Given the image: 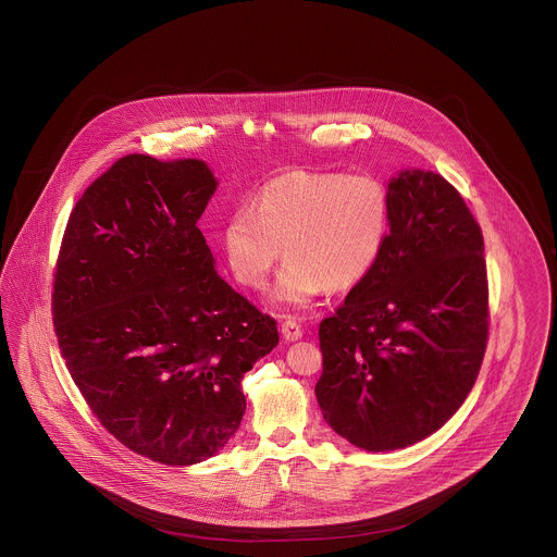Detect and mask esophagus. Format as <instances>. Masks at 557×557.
<instances>
[{
  "instance_id": "esophagus-1",
  "label": "esophagus",
  "mask_w": 557,
  "mask_h": 557,
  "mask_svg": "<svg viewBox=\"0 0 557 557\" xmlns=\"http://www.w3.org/2000/svg\"><path fill=\"white\" fill-rule=\"evenodd\" d=\"M280 332H282L286 342H297V339H301V335H304V330H301V325H299L297 321H286V323H282Z\"/></svg>"
}]
</instances>
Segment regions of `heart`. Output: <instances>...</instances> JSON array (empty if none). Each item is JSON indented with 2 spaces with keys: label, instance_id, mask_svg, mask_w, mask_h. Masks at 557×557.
Returning a JSON list of instances; mask_svg holds the SVG:
<instances>
[{
  "label": "heart",
  "instance_id": "obj_1",
  "mask_svg": "<svg viewBox=\"0 0 557 557\" xmlns=\"http://www.w3.org/2000/svg\"><path fill=\"white\" fill-rule=\"evenodd\" d=\"M389 232V196L372 176L288 172L269 181L251 205L223 225L222 245L234 277L262 288L282 247L288 260L271 301L308 310L323 290L348 288L376 264Z\"/></svg>",
  "mask_w": 557,
  "mask_h": 557
}]
</instances>
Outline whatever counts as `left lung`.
<instances>
[{
    "label": "left lung",
    "instance_id": "left-lung-1",
    "mask_svg": "<svg viewBox=\"0 0 557 557\" xmlns=\"http://www.w3.org/2000/svg\"><path fill=\"white\" fill-rule=\"evenodd\" d=\"M372 271L319 330L317 400L339 437L392 451L437 433L471 392L488 335L482 230L442 174L403 170Z\"/></svg>",
    "mask_w": 557,
    "mask_h": 557
}]
</instances>
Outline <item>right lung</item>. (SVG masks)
<instances>
[{
  "instance_id": "obj_1",
  "label": "right lung",
  "mask_w": 557,
  "mask_h": 557,
  "mask_svg": "<svg viewBox=\"0 0 557 557\" xmlns=\"http://www.w3.org/2000/svg\"><path fill=\"white\" fill-rule=\"evenodd\" d=\"M215 189L200 159H117L75 205L53 282L60 352L88 407L120 444L174 467L230 442L240 379L280 342L215 271L198 227Z\"/></svg>"
}]
</instances>
